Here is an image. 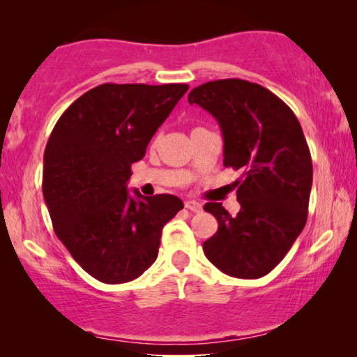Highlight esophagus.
I'll use <instances>...</instances> for the list:
<instances>
[{
    "label": "esophagus",
    "mask_w": 357,
    "mask_h": 357,
    "mask_svg": "<svg viewBox=\"0 0 357 357\" xmlns=\"http://www.w3.org/2000/svg\"><path fill=\"white\" fill-rule=\"evenodd\" d=\"M185 208L190 209V211H193V213H199L203 209V204L195 202V199H187V202H185Z\"/></svg>",
    "instance_id": "1"
}]
</instances>
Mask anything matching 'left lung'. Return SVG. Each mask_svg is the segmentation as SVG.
Masks as SVG:
<instances>
[{
  "label": "left lung",
  "instance_id": "1",
  "mask_svg": "<svg viewBox=\"0 0 357 357\" xmlns=\"http://www.w3.org/2000/svg\"><path fill=\"white\" fill-rule=\"evenodd\" d=\"M188 102L218 120L224 167L242 172L234 182L241 203L237 216L221 203L204 204L218 219V232L203 243L204 255L229 276H265L286 257L307 221L312 158L299 120L271 91L243 79L204 82L190 92Z\"/></svg>",
  "mask_w": 357,
  "mask_h": 357
}]
</instances>
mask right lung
Masks as SVG:
<instances>
[{
    "instance_id": "right-lung-1",
    "label": "right lung",
    "mask_w": 357,
    "mask_h": 357,
    "mask_svg": "<svg viewBox=\"0 0 357 357\" xmlns=\"http://www.w3.org/2000/svg\"><path fill=\"white\" fill-rule=\"evenodd\" d=\"M188 84H100L68 107L43 154V198L56 237L105 284L143 275L162 227L183 208L175 195H130L131 164Z\"/></svg>"
}]
</instances>
